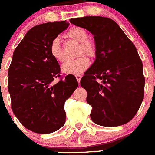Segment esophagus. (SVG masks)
<instances>
[{
	"mask_svg": "<svg viewBox=\"0 0 155 155\" xmlns=\"http://www.w3.org/2000/svg\"><path fill=\"white\" fill-rule=\"evenodd\" d=\"M75 78H76L77 81H78V83L80 84V81H81V76L80 74H76L75 75Z\"/></svg>",
	"mask_w": 155,
	"mask_h": 155,
	"instance_id": "esophagus-1",
	"label": "esophagus"
}]
</instances>
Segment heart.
<instances>
[{"instance_id":"obj_1","label":"heart","mask_w":155,"mask_h":155,"mask_svg":"<svg viewBox=\"0 0 155 155\" xmlns=\"http://www.w3.org/2000/svg\"><path fill=\"white\" fill-rule=\"evenodd\" d=\"M67 38L80 42L78 55L81 56L85 54L87 57H94L96 54V46L93 41L87 39L88 35L84 28L80 27H73L70 28L65 34ZM50 55L57 61L62 62L64 60V53L61 46L60 39L58 38L52 41L50 46ZM90 64V61L85 56H81L74 61H66L61 67L63 73L67 74H79L84 72Z\"/></svg>"}]
</instances>
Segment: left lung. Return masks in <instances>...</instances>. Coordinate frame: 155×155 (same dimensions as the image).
Listing matches in <instances>:
<instances>
[{
    "label": "left lung",
    "mask_w": 155,
    "mask_h": 155,
    "mask_svg": "<svg viewBox=\"0 0 155 155\" xmlns=\"http://www.w3.org/2000/svg\"><path fill=\"white\" fill-rule=\"evenodd\" d=\"M70 22L89 31L96 46L95 60L81 80L92 107L91 120L109 127L127 124L137 113L144 94L143 64L136 47L109 18L85 16Z\"/></svg>",
    "instance_id": "obj_1"
}]
</instances>
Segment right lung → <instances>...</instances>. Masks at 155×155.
Returning <instances> with one entry per match:
<instances>
[{"label":"right lung","mask_w":155,"mask_h":155,"mask_svg":"<svg viewBox=\"0 0 155 155\" xmlns=\"http://www.w3.org/2000/svg\"><path fill=\"white\" fill-rule=\"evenodd\" d=\"M68 26L66 21H54L28 30L14 51L8 69L12 111L25 128L37 134H50L64 125V104L78 86L72 74L54 81L61 68L50 55V46Z\"/></svg>","instance_id":"1"}]
</instances>
